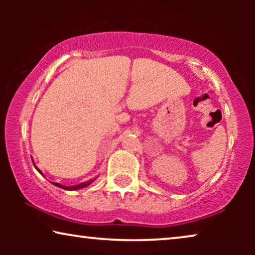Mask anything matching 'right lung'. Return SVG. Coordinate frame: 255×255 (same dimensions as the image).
<instances>
[{
  "instance_id": "obj_1",
  "label": "right lung",
  "mask_w": 255,
  "mask_h": 255,
  "mask_svg": "<svg viewBox=\"0 0 255 255\" xmlns=\"http://www.w3.org/2000/svg\"><path fill=\"white\" fill-rule=\"evenodd\" d=\"M33 165H34V163H33ZM36 168H37V167H36ZM37 170L41 174V172H40L39 169L37 168ZM94 180H95V179H94ZM94 180H89V181H87V182H83V183L76 184V186H72V187H66V186H62V184H60V183H57V182H53V184H54V186L59 187V188H62V189H65V190H78V189H81V188H85V187H87V186H89V184L92 183Z\"/></svg>"
}]
</instances>
